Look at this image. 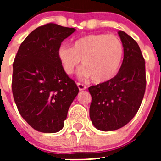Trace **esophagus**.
<instances>
[{
  "instance_id": "1",
  "label": "esophagus",
  "mask_w": 161,
  "mask_h": 161,
  "mask_svg": "<svg viewBox=\"0 0 161 161\" xmlns=\"http://www.w3.org/2000/svg\"><path fill=\"white\" fill-rule=\"evenodd\" d=\"M77 86H78V89H79L80 90H85V89H86V88H87L86 85H85L84 84H81V83H77Z\"/></svg>"
}]
</instances>
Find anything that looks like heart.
<instances>
[{"mask_svg":"<svg viewBox=\"0 0 161 161\" xmlns=\"http://www.w3.org/2000/svg\"><path fill=\"white\" fill-rule=\"evenodd\" d=\"M123 54V44L119 37L94 34L76 39L72 48L61 46L58 57L68 75L75 72L82 60L84 68L80 73V77H91L96 83H103L111 79L118 72Z\"/></svg>","mask_w":161,"mask_h":161,"instance_id":"heart-1","label":"heart"}]
</instances>
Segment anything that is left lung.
<instances>
[{
  "label": "left lung",
  "mask_w": 161,
  "mask_h": 161,
  "mask_svg": "<svg viewBox=\"0 0 161 161\" xmlns=\"http://www.w3.org/2000/svg\"><path fill=\"white\" fill-rule=\"evenodd\" d=\"M124 56L117 75L89 88L92 96L89 116L93 126L102 131L124 126L139 110L146 89L145 60L136 40L119 31Z\"/></svg>",
  "instance_id": "obj_1"
}]
</instances>
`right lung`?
Masks as SVG:
<instances>
[{
  "instance_id": "1",
  "label": "right lung",
  "mask_w": 161,
  "mask_h": 161,
  "mask_svg": "<svg viewBox=\"0 0 161 161\" xmlns=\"http://www.w3.org/2000/svg\"><path fill=\"white\" fill-rule=\"evenodd\" d=\"M76 30L55 23L41 25L20 45L13 64L12 91L20 114L38 131L64 127L79 89L58 57L61 42Z\"/></svg>"
}]
</instances>
